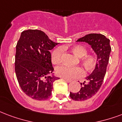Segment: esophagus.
<instances>
[{
  "label": "esophagus",
  "instance_id": "34e87169",
  "mask_svg": "<svg viewBox=\"0 0 122 122\" xmlns=\"http://www.w3.org/2000/svg\"><path fill=\"white\" fill-rule=\"evenodd\" d=\"M62 79L64 80V81H65L66 82H71V81H70V80H68V79H65V78H62Z\"/></svg>",
  "mask_w": 122,
  "mask_h": 122
}]
</instances>
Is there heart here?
<instances>
[{"label":"heart","mask_w":122,"mask_h":122,"mask_svg":"<svg viewBox=\"0 0 122 122\" xmlns=\"http://www.w3.org/2000/svg\"><path fill=\"white\" fill-rule=\"evenodd\" d=\"M71 51L77 57L84 68L88 71L93 69L96 65L97 59L94 56L86 54L87 49L85 46L81 45H73L71 47ZM63 54L62 48H57L53 51L52 54V62L55 65H57L61 62ZM56 73L59 76L67 79H72L79 77L84 75V70L79 66L71 67L67 65H62L56 68Z\"/></svg>","instance_id":"1"}]
</instances>
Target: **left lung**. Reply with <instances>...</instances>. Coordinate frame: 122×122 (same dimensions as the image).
Returning <instances> with one entry per match:
<instances>
[{
	"mask_svg": "<svg viewBox=\"0 0 122 122\" xmlns=\"http://www.w3.org/2000/svg\"><path fill=\"white\" fill-rule=\"evenodd\" d=\"M77 41L87 43L92 46L97 55V63L94 70L86 78V82L81 83L82 87L79 92H70L71 99L82 101L92 98L102 86L106 73L111 48L110 40L101 34H87L78 39Z\"/></svg>",
	"mask_w": 122,
	"mask_h": 122,
	"instance_id": "8db88e82",
	"label": "left lung"
}]
</instances>
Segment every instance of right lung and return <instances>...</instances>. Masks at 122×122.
Listing matches in <instances>:
<instances>
[{"mask_svg":"<svg viewBox=\"0 0 122 122\" xmlns=\"http://www.w3.org/2000/svg\"><path fill=\"white\" fill-rule=\"evenodd\" d=\"M57 44L41 30L21 33L16 46L15 73L21 89L30 98L44 100L51 97L53 83L59 78L52 73L50 51Z\"/></svg>","mask_w":122,"mask_h":122,"instance_id":"right-lung-1","label":"right lung"}]
</instances>
